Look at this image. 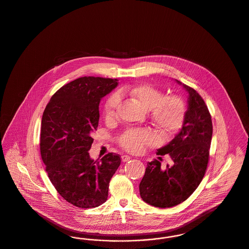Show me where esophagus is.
Wrapping results in <instances>:
<instances>
[{
	"label": "esophagus",
	"mask_w": 249,
	"mask_h": 249,
	"mask_svg": "<svg viewBox=\"0 0 249 249\" xmlns=\"http://www.w3.org/2000/svg\"><path fill=\"white\" fill-rule=\"evenodd\" d=\"M130 159H131V158H130V156H127V155H123V156L121 157V160H122V161H123V162L129 161Z\"/></svg>",
	"instance_id": "1"
}]
</instances>
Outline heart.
<instances>
[{"mask_svg":"<svg viewBox=\"0 0 249 249\" xmlns=\"http://www.w3.org/2000/svg\"><path fill=\"white\" fill-rule=\"evenodd\" d=\"M130 95L145 109H150V117L157 128L165 136L176 133L183 125L186 118V106L178 95H167L151 85L142 84L130 89ZM119 96L113 94L108 98L104 112L107 120L116 116ZM158 137L150 129H130L119 136V142L125 150L139 153L145 146L153 145Z\"/></svg>","mask_w":249,"mask_h":249,"instance_id":"1","label":"heart"}]
</instances>
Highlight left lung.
<instances>
[{"mask_svg":"<svg viewBox=\"0 0 249 249\" xmlns=\"http://www.w3.org/2000/svg\"><path fill=\"white\" fill-rule=\"evenodd\" d=\"M183 87L189 93V107L182 129L157 152L159 156L168 155L173 164L162 169L158 160L148 162L139 185L141 198L155 207H173L186 201L200 185L209 160L211 115L201 95L185 84Z\"/></svg>","mask_w":249,"mask_h":249,"instance_id":"1","label":"left lung"}]
</instances>
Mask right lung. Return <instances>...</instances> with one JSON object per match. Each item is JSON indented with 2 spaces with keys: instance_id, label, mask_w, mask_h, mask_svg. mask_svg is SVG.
<instances>
[{
  "instance_id": "obj_1",
  "label": "right lung",
  "mask_w": 249,
  "mask_h": 249,
  "mask_svg": "<svg viewBox=\"0 0 249 249\" xmlns=\"http://www.w3.org/2000/svg\"><path fill=\"white\" fill-rule=\"evenodd\" d=\"M118 84L112 78H77L56 91L43 114L40 152L48 178L65 201L79 208L107 201L109 182L120 165L119 154L93 160L89 153L100 101Z\"/></svg>"
}]
</instances>
